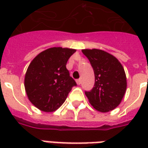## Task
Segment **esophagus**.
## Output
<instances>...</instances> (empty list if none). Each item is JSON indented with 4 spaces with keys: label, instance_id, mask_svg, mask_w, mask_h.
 <instances>
[{
    "label": "esophagus",
    "instance_id": "obj_1",
    "mask_svg": "<svg viewBox=\"0 0 148 148\" xmlns=\"http://www.w3.org/2000/svg\"><path fill=\"white\" fill-rule=\"evenodd\" d=\"M76 82H77V85H80V84L82 83V80H81V79H77V80H76Z\"/></svg>",
    "mask_w": 148,
    "mask_h": 148
}]
</instances>
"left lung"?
I'll return each mask as SVG.
<instances>
[{
  "mask_svg": "<svg viewBox=\"0 0 148 148\" xmlns=\"http://www.w3.org/2000/svg\"><path fill=\"white\" fill-rule=\"evenodd\" d=\"M90 60L95 76L92 90L86 92L89 102L94 109L107 112L116 109L124 97L127 78L124 67L117 58L99 49H83Z\"/></svg>",
  "mask_w": 148,
  "mask_h": 148,
  "instance_id": "1",
  "label": "left lung"
}]
</instances>
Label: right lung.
<instances>
[{"label":"right lung","instance_id":"add662e5","mask_svg":"<svg viewBox=\"0 0 148 148\" xmlns=\"http://www.w3.org/2000/svg\"><path fill=\"white\" fill-rule=\"evenodd\" d=\"M75 51L66 47H51L31 62L24 77V88L28 100L37 109L46 112L57 110L77 85L66 67Z\"/></svg>","mask_w":148,"mask_h":148}]
</instances>
